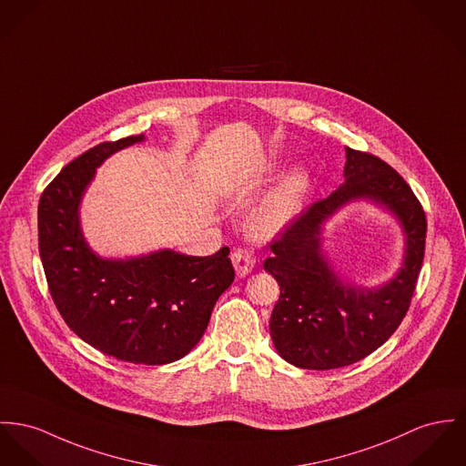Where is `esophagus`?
Segmentation results:
<instances>
[{
	"label": "esophagus",
	"instance_id": "34e87169",
	"mask_svg": "<svg viewBox=\"0 0 466 466\" xmlns=\"http://www.w3.org/2000/svg\"><path fill=\"white\" fill-rule=\"evenodd\" d=\"M232 262L238 277H247L255 268V257L251 255V251L245 248H239L232 253Z\"/></svg>",
	"mask_w": 466,
	"mask_h": 466
}]
</instances>
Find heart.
I'll return each mask as SVG.
<instances>
[{
	"label": "heart",
	"mask_w": 466,
	"mask_h": 466,
	"mask_svg": "<svg viewBox=\"0 0 466 466\" xmlns=\"http://www.w3.org/2000/svg\"><path fill=\"white\" fill-rule=\"evenodd\" d=\"M310 180L305 172H294L280 180L251 211L248 228L257 238H271L287 227L303 208Z\"/></svg>",
	"instance_id": "b5f03b06"
}]
</instances>
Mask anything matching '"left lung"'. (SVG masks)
I'll use <instances>...</instances> for the list:
<instances>
[{
	"mask_svg": "<svg viewBox=\"0 0 466 466\" xmlns=\"http://www.w3.org/2000/svg\"><path fill=\"white\" fill-rule=\"evenodd\" d=\"M344 177L339 189L287 225L264 260V269L280 286L269 321L273 344L282 359L301 369L346 367L383 346L410 309L424 260L426 213L406 180L383 159L350 147ZM357 198L394 212L407 236L405 266L378 289L342 285L321 255V221Z\"/></svg>",
	"mask_w": 466,
	"mask_h": 466,
	"instance_id": "left-lung-1",
	"label": "left lung"
}]
</instances>
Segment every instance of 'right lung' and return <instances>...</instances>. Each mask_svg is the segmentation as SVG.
<instances>
[{"instance_id":"add662e5","label":"right lung","mask_w":466,"mask_h":466,"mask_svg":"<svg viewBox=\"0 0 466 466\" xmlns=\"http://www.w3.org/2000/svg\"><path fill=\"white\" fill-rule=\"evenodd\" d=\"M142 140L96 145L49 182L38 202V253L51 298L79 339L122 361L163 365L198 344L234 268L227 247L209 257L161 250L126 260L90 250L81 197L106 157Z\"/></svg>"}]
</instances>
